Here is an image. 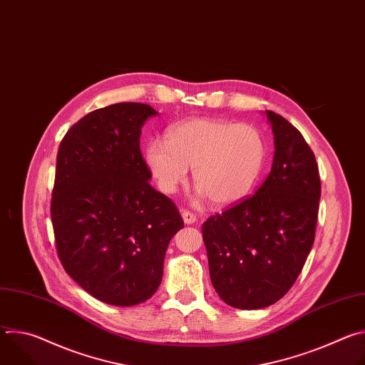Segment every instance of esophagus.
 I'll use <instances>...</instances> for the list:
<instances>
[{"label": "esophagus", "instance_id": "esophagus-1", "mask_svg": "<svg viewBox=\"0 0 365 365\" xmlns=\"http://www.w3.org/2000/svg\"><path fill=\"white\" fill-rule=\"evenodd\" d=\"M182 218H183V222L186 225H192V224L196 222V215L189 212V211H186V210H182Z\"/></svg>", "mask_w": 365, "mask_h": 365}]
</instances>
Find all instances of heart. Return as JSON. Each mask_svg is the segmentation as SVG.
Segmentation results:
<instances>
[{
	"instance_id": "1",
	"label": "heart",
	"mask_w": 365,
	"mask_h": 365,
	"mask_svg": "<svg viewBox=\"0 0 365 365\" xmlns=\"http://www.w3.org/2000/svg\"><path fill=\"white\" fill-rule=\"evenodd\" d=\"M266 160L263 134L250 124L195 117L147 143L144 162L165 193H173L193 168L197 197L224 207L254 189Z\"/></svg>"
}]
</instances>
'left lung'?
Wrapping results in <instances>:
<instances>
[{
  "label": "left lung",
  "instance_id": "1",
  "mask_svg": "<svg viewBox=\"0 0 365 365\" xmlns=\"http://www.w3.org/2000/svg\"><path fill=\"white\" fill-rule=\"evenodd\" d=\"M264 115L274 135L270 175L252 196L202 227L215 292L247 310L290 290L314 245L321 199L314 151L287 120Z\"/></svg>",
  "mask_w": 365,
  "mask_h": 365
}]
</instances>
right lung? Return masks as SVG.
<instances>
[{"mask_svg": "<svg viewBox=\"0 0 365 365\" xmlns=\"http://www.w3.org/2000/svg\"><path fill=\"white\" fill-rule=\"evenodd\" d=\"M158 114L138 102L92 111L58 153L50 212L62 266L85 292L114 306L155 293L169 242L183 228L176 205L151 187L140 150L141 128Z\"/></svg>", "mask_w": 365, "mask_h": 365, "instance_id": "right-lung-1", "label": "right lung"}]
</instances>
